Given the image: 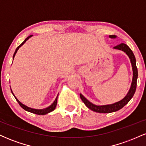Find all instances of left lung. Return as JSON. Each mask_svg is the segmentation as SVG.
Segmentation results:
<instances>
[{"label":"left lung","mask_w":146,"mask_h":146,"mask_svg":"<svg viewBox=\"0 0 146 146\" xmlns=\"http://www.w3.org/2000/svg\"><path fill=\"white\" fill-rule=\"evenodd\" d=\"M110 38H115L116 36L115 35H110L109 36ZM115 49L121 50L122 51L125 52L127 54V56L129 57L130 60V62H131L132 67V72H133V76H132V80L131 83V86H130V90H129L128 93L125 95V98L122 99L120 101L115 102V103L112 104H108V105H102V106H98L92 104L85 98L80 93V96L81 100L84 103V104L88 107L90 110L96 112V113H113V112H116L117 110H120L121 108H123L125 105H126L128 103V102L131 100L132 97H133L134 94L135 93L137 88V78H138V71H137V65H136V59H135V55H134L133 52L130 49V47L126 45L124 43H121V44L117 45V46L113 47Z\"/></svg>","instance_id":"1"}]
</instances>
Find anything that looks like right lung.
I'll return each mask as SVG.
<instances>
[{
    "label": "right lung",
    "instance_id": "add662e5",
    "mask_svg": "<svg viewBox=\"0 0 146 146\" xmlns=\"http://www.w3.org/2000/svg\"><path fill=\"white\" fill-rule=\"evenodd\" d=\"M31 36H32V35H31V36H28L27 38L26 39H25V40L23 41V42H22L21 44H20L19 46H18L17 48H16V51H15V52H14V56H13V60H14V57H15V56H16V53H17L18 50L19 49V48L21 47V46H23V45L25 43V42H26L27 40H29V38H31ZM11 93H12V94L14 95V96L15 97V98H16V101H17V102H18V103L19 104V105L21 106L22 107V108H23V109L25 110H27V111H28V112H30V113H32L36 114V115H46V114H48V113H51V112L53 111V110H55V108H56V105H57V102H58V96H57V98H56V100H55V101L53 102V103L51 105H50L49 106L47 107V108H44V109H35V108H29V107L27 106H25V104H22L21 102H20L19 100H18V99L16 98V96H15L14 93H13V92H12V90H11Z\"/></svg>",
    "mask_w": 146,
    "mask_h": 146
}]
</instances>
